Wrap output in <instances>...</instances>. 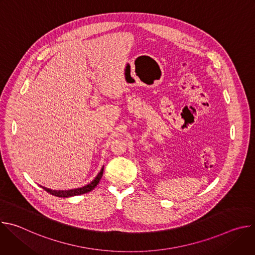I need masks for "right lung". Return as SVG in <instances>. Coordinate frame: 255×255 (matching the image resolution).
I'll return each instance as SVG.
<instances>
[{"label": "right lung", "mask_w": 255, "mask_h": 255, "mask_svg": "<svg viewBox=\"0 0 255 255\" xmlns=\"http://www.w3.org/2000/svg\"><path fill=\"white\" fill-rule=\"evenodd\" d=\"M103 171H104V167L101 169V171L99 172V174L96 176V178L92 181L91 184L83 187V188H80V189H75V190H68V191H52L50 189H47V188H44L42 187L47 193L51 194L52 196H56V197H59V198H68V197H72V196H79V195H82V194H86V193H89L91 191H93L97 185L99 184V181L103 175Z\"/></svg>", "instance_id": "add662e5"}]
</instances>
